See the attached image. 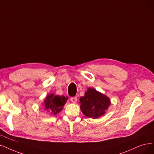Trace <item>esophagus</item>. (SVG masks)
Wrapping results in <instances>:
<instances>
[{
    "mask_svg": "<svg viewBox=\"0 0 154 154\" xmlns=\"http://www.w3.org/2000/svg\"><path fill=\"white\" fill-rule=\"evenodd\" d=\"M77 100H78L77 97H72V98H71V102H72L73 103H76Z\"/></svg>",
    "mask_w": 154,
    "mask_h": 154,
    "instance_id": "1",
    "label": "esophagus"
}]
</instances>
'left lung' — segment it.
I'll return each mask as SVG.
<instances>
[{
  "label": "left lung",
  "mask_w": 154,
  "mask_h": 154,
  "mask_svg": "<svg viewBox=\"0 0 154 154\" xmlns=\"http://www.w3.org/2000/svg\"><path fill=\"white\" fill-rule=\"evenodd\" d=\"M83 114L92 119L100 118L106 113L110 105V98L95 89L88 88L85 95L79 98Z\"/></svg>",
  "instance_id": "obj_1"
}]
</instances>
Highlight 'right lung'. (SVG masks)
I'll return each mask as SVG.
<instances>
[{
    "label": "right lung",
    "mask_w": 154,
    "mask_h": 154,
    "mask_svg": "<svg viewBox=\"0 0 154 154\" xmlns=\"http://www.w3.org/2000/svg\"><path fill=\"white\" fill-rule=\"evenodd\" d=\"M67 97L64 96L56 95L53 94L46 96L44 100V108L50 114L56 115L63 110L66 103Z\"/></svg>",
    "instance_id": "right-lung-1"
}]
</instances>
